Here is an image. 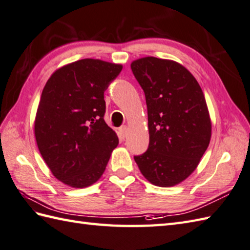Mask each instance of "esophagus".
Wrapping results in <instances>:
<instances>
[{"instance_id": "1", "label": "esophagus", "mask_w": 250, "mask_h": 250, "mask_svg": "<svg viewBox=\"0 0 250 250\" xmlns=\"http://www.w3.org/2000/svg\"><path fill=\"white\" fill-rule=\"evenodd\" d=\"M119 132H120V137H121V139H125V137L127 136V126H122V127H120V129H119Z\"/></svg>"}]
</instances>
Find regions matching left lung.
<instances>
[{"label": "left lung", "mask_w": 250, "mask_h": 250, "mask_svg": "<svg viewBox=\"0 0 250 250\" xmlns=\"http://www.w3.org/2000/svg\"><path fill=\"white\" fill-rule=\"evenodd\" d=\"M146 94L149 143L135 156L153 185L171 187L189 176L212 134L204 94L189 70L171 60L146 57L130 65Z\"/></svg>", "instance_id": "1"}]
</instances>
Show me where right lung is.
I'll list each match as a JSON object with an SVG mask.
<instances>
[{"label": "right lung", "instance_id": "right-lung-1", "mask_svg": "<svg viewBox=\"0 0 250 250\" xmlns=\"http://www.w3.org/2000/svg\"><path fill=\"white\" fill-rule=\"evenodd\" d=\"M123 66L83 59L57 69L43 87L34 132L52 174L64 184L84 188L106 169L119 138L104 120V93Z\"/></svg>", "mask_w": 250, "mask_h": 250}]
</instances>
